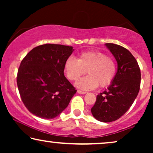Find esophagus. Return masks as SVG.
I'll return each mask as SVG.
<instances>
[{
    "label": "esophagus",
    "instance_id": "1",
    "mask_svg": "<svg viewBox=\"0 0 153 153\" xmlns=\"http://www.w3.org/2000/svg\"><path fill=\"white\" fill-rule=\"evenodd\" d=\"M77 93H78L79 94H81V95H84V94L86 93H85V92L79 91V90H78V91H77Z\"/></svg>",
    "mask_w": 153,
    "mask_h": 153
}]
</instances>
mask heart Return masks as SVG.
Masks as SVG:
<instances>
[{
  "label": "heart",
  "instance_id": "b5f03b06",
  "mask_svg": "<svg viewBox=\"0 0 153 153\" xmlns=\"http://www.w3.org/2000/svg\"><path fill=\"white\" fill-rule=\"evenodd\" d=\"M64 71L70 81H77L87 71L88 76L76 83L79 88L91 91L100 85L106 87L111 84L116 73V65L113 58L100 51H87L80 54L77 59L70 57L64 64Z\"/></svg>",
  "mask_w": 153,
  "mask_h": 153
}]
</instances>
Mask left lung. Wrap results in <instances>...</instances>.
I'll list each match as a JSON object with an SVG mask.
<instances>
[{
	"mask_svg": "<svg viewBox=\"0 0 153 153\" xmlns=\"http://www.w3.org/2000/svg\"><path fill=\"white\" fill-rule=\"evenodd\" d=\"M105 46L116 60L118 69L107 90L97 95L91 113L96 120L109 123L120 118L132 105L139 92L141 71L127 49L112 43Z\"/></svg>",
	"mask_w": 153,
	"mask_h": 153,
	"instance_id": "obj_1",
	"label": "left lung"
}]
</instances>
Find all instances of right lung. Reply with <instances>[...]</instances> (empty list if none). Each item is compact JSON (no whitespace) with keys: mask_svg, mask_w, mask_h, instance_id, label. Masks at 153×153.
<instances>
[{"mask_svg":"<svg viewBox=\"0 0 153 153\" xmlns=\"http://www.w3.org/2000/svg\"><path fill=\"white\" fill-rule=\"evenodd\" d=\"M72 47L45 44L31 50L21 62L17 85L31 114L52 119L68 107L76 90L64 76V64Z\"/></svg>","mask_w":153,"mask_h":153,"instance_id":"add662e5","label":"right lung"}]
</instances>
